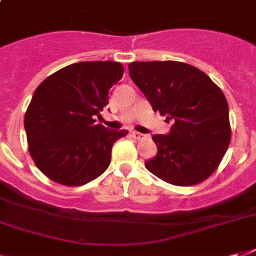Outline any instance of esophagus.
I'll return each instance as SVG.
<instances>
[{
    "label": "esophagus",
    "mask_w": 256,
    "mask_h": 256,
    "mask_svg": "<svg viewBox=\"0 0 256 256\" xmlns=\"http://www.w3.org/2000/svg\"><path fill=\"white\" fill-rule=\"evenodd\" d=\"M130 136H132L134 140H140V138H142V134H140V132H130Z\"/></svg>",
    "instance_id": "1"
}]
</instances>
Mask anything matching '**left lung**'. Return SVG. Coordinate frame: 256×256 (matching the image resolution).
I'll use <instances>...</instances> for the list:
<instances>
[{"label": "left lung", "mask_w": 256, "mask_h": 256, "mask_svg": "<svg viewBox=\"0 0 256 256\" xmlns=\"http://www.w3.org/2000/svg\"><path fill=\"white\" fill-rule=\"evenodd\" d=\"M128 73L154 112L172 120L156 134V156L144 162L152 174L175 186L210 176L230 144L228 104L222 90L194 66L176 61L132 62Z\"/></svg>", "instance_id": "1"}]
</instances>
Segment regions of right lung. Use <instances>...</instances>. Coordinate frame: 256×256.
Masks as SVG:
<instances>
[{"label": "right lung", "instance_id": "add662e5", "mask_svg": "<svg viewBox=\"0 0 256 256\" xmlns=\"http://www.w3.org/2000/svg\"><path fill=\"white\" fill-rule=\"evenodd\" d=\"M122 76L120 62H77L36 88L24 124L30 156L48 178L82 186L108 168L112 144L128 132L96 124V116Z\"/></svg>", "mask_w": 256, "mask_h": 256}]
</instances>
